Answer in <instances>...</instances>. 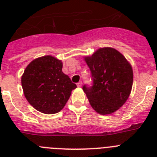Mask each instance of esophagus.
<instances>
[{
    "mask_svg": "<svg viewBox=\"0 0 157 157\" xmlns=\"http://www.w3.org/2000/svg\"><path fill=\"white\" fill-rule=\"evenodd\" d=\"M82 85V82H78V83H77V86H78V87H81Z\"/></svg>",
    "mask_w": 157,
    "mask_h": 157,
    "instance_id": "34e87169",
    "label": "esophagus"
}]
</instances>
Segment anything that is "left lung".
<instances>
[{
  "mask_svg": "<svg viewBox=\"0 0 157 157\" xmlns=\"http://www.w3.org/2000/svg\"><path fill=\"white\" fill-rule=\"evenodd\" d=\"M93 86H83L89 102L101 115L112 114L124 105L133 85V70L123 54L111 47L100 48L84 57Z\"/></svg>",
  "mask_w": 157,
  "mask_h": 157,
  "instance_id": "left-lung-1",
  "label": "left lung"
}]
</instances>
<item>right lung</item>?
<instances>
[{
    "instance_id": "right-lung-1",
    "label": "right lung",
    "mask_w": 157,
    "mask_h": 157,
    "mask_svg": "<svg viewBox=\"0 0 157 157\" xmlns=\"http://www.w3.org/2000/svg\"><path fill=\"white\" fill-rule=\"evenodd\" d=\"M63 63L52 56L32 60L21 78L25 98L36 110L55 114L63 109L77 86L62 71Z\"/></svg>"
}]
</instances>
